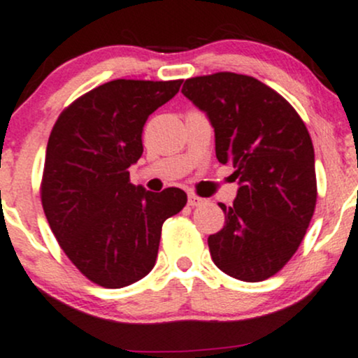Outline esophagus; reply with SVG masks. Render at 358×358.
Segmentation results:
<instances>
[{
	"label": "esophagus",
	"mask_w": 358,
	"mask_h": 358,
	"mask_svg": "<svg viewBox=\"0 0 358 358\" xmlns=\"http://www.w3.org/2000/svg\"><path fill=\"white\" fill-rule=\"evenodd\" d=\"M202 203H206V199L199 197V195L195 194H188V206L197 207V206H202Z\"/></svg>",
	"instance_id": "esophagus-1"
}]
</instances>
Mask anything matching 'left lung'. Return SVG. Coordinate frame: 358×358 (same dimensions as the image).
Wrapping results in <instances>:
<instances>
[{
    "label": "left lung",
    "instance_id": "left-lung-1",
    "mask_svg": "<svg viewBox=\"0 0 358 358\" xmlns=\"http://www.w3.org/2000/svg\"><path fill=\"white\" fill-rule=\"evenodd\" d=\"M182 93L209 117L215 156L239 183L233 206L219 203L226 224L207 239L212 262L238 280H265L292 258L314 214L311 136L284 96L245 74L190 78Z\"/></svg>",
    "mask_w": 358,
    "mask_h": 358
}]
</instances>
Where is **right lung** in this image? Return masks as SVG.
I'll use <instances>...</instances> for the list:
<instances>
[{
	"mask_svg": "<svg viewBox=\"0 0 358 358\" xmlns=\"http://www.w3.org/2000/svg\"><path fill=\"white\" fill-rule=\"evenodd\" d=\"M182 80H113L59 115L45 151L41 197L59 246L95 284L120 289L151 272L161 227L187 194L132 185L148 117L178 93Z\"/></svg>",
	"mask_w": 358,
	"mask_h": 358,
	"instance_id": "right-lung-1",
	"label": "right lung"
}]
</instances>
